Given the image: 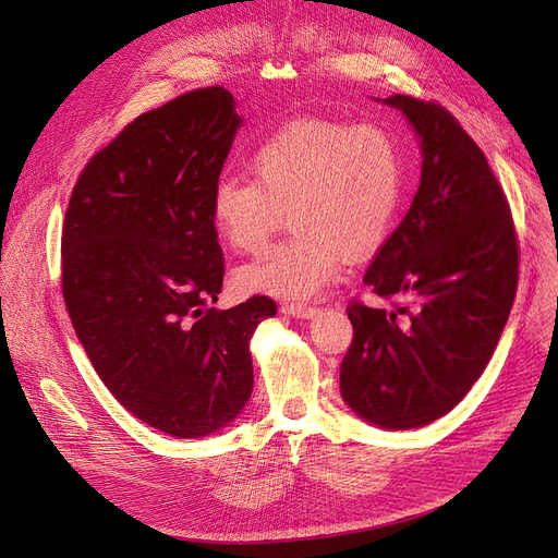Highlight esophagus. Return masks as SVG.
I'll return each mask as SVG.
<instances>
[{
    "mask_svg": "<svg viewBox=\"0 0 558 558\" xmlns=\"http://www.w3.org/2000/svg\"><path fill=\"white\" fill-rule=\"evenodd\" d=\"M282 312L289 316H296V318H312L316 316V307L305 305V303H282Z\"/></svg>",
    "mask_w": 558,
    "mask_h": 558,
    "instance_id": "34e87169",
    "label": "esophagus"
}]
</instances>
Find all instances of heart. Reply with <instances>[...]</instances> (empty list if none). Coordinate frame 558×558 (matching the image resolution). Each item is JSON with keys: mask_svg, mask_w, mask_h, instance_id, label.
<instances>
[{"mask_svg": "<svg viewBox=\"0 0 558 558\" xmlns=\"http://www.w3.org/2000/svg\"><path fill=\"white\" fill-rule=\"evenodd\" d=\"M255 181L221 175L210 213L221 238L255 253L282 226L296 232L240 269L248 291L280 299L318 294L343 267L391 234L404 198V151L383 124L301 117L264 137L248 158Z\"/></svg>", "mask_w": 558, "mask_h": 558, "instance_id": "heart-1", "label": "heart"}]
</instances>
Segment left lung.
Masks as SVG:
<instances>
[{
	"instance_id": "8db88e82",
	"label": "left lung",
	"mask_w": 558,
	"mask_h": 558,
	"mask_svg": "<svg viewBox=\"0 0 558 558\" xmlns=\"http://www.w3.org/2000/svg\"><path fill=\"white\" fill-rule=\"evenodd\" d=\"M385 101L416 126L423 173L364 276L389 307H345L355 335L339 387L368 423L409 429L448 414L484 373L515 299L520 248L505 190L457 117L407 95Z\"/></svg>"
}]
</instances>
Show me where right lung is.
<instances>
[{"mask_svg":"<svg viewBox=\"0 0 558 558\" xmlns=\"http://www.w3.org/2000/svg\"><path fill=\"white\" fill-rule=\"evenodd\" d=\"M240 117L223 85L142 112L99 149L72 190L63 299L101 383L169 436L213 434L253 391L248 341L269 296L210 307L223 253L210 213Z\"/></svg>","mask_w":558,"mask_h":558,"instance_id":"right-lung-1","label":"right lung"}]
</instances>
